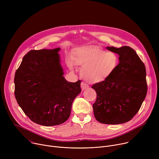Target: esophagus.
<instances>
[{"instance_id":"1","label":"esophagus","mask_w":159,"mask_h":159,"mask_svg":"<svg viewBox=\"0 0 159 159\" xmlns=\"http://www.w3.org/2000/svg\"><path fill=\"white\" fill-rule=\"evenodd\" d=\"M80 86H81V88H82V90H84L87 89L89 88V85L87 84H85V82H83L81 83Z\"/></svg>"}]
</instances>
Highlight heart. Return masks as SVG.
<instances>
[{
	"mask_svg": "<svg viewBox=\"0 0 159 159\" xmlns=\"http://www.w3.org/2000/svg\"><path fill=\"white\" fill-rule=\"evenodd\" d=\"M118 62V57L115 53L106 52L95 45H87L76 48L72 58L68 60V66L73 70L76 65H81L82 77L89 83L98 84L112 75Z\"/></svg>",
	"mask_w": 159,
	"mask_h": 159,
	"instance_id": "1",
	"label": "heart"
}]
</instances>
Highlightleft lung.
Masks as SVG:
<instances>
[{"instance_id":"left-lung-1","label":"left lung","mask_w":159,"mask_h":159,"mask_svg":"<svg viewBox=\"0 0 159 159\" xmlns=\"http://www.w3.org/2000/svg\"><path fill=\"white\" fill-rule=\"evenodd\" d=\"M106 48L119 55V63L108 79L92 86L97 93L93 105L94 115L103 124H122L137 114L146 97V69L137 53L129 47Z\"/></svg>"}]
</instances>
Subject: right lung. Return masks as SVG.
Listing matches in <instances>:
<instances>
[{"label":"right lung","instance_id":"1","mask_svg":"<svg viewBox=\"0 0 159 159\" xmlns=\"http://www.w3.org/2000/svg\"><path fill=\"white\" fill-rule=\"evenodd\" d=\"M60 50H31L15 74L14 94L19 106L32 121L43 126L65 122L81 92L80 80L69 82L63 77Z\"/></svg>","mask_w":159,"mask_h":159}]
</instances>
